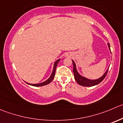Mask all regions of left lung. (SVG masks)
<instances>
[{
    "label": "left lung",
    "instance_id": "1",
    "mask_svg": "<svg viewBox=\"0 0 123 123\" xmlns=\"http://www.w3.org/2000/svg\"><path fill=\"white\" fill-rule=\"evenodd\" d=\"M108 47H109V50H111L110 49V44H108ZM73 64V73H74V79L76 80V82H77L78 84H79L80 85L83 86H92L96 85H98V83H100L102 80L105 79V77L106 76L107 73H108V69L106 70L105 73H104V74L100 77V78L97 79L95 80H91L89 79H87L86 77H83V76H81L80 74H79V73L77 72V69H76V66L75 62H74V61L72 60Z\"/></svg>",
    "mask_w": 123,
    "mask_h": 123
}]
</instances>
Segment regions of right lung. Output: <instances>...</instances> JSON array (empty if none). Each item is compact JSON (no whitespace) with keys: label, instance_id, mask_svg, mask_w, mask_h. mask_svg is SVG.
<instances>
[{"label":"right lung","instance_id":"right-lung-1","mask_svg":"<svg viewBox=\"0 0 123 123\" xmlns=\"http://www.w3.org/2000/svg\"><path fill=\"white\" fill-rule=\"evenodd\" d=\"M59 61H60V59H58V60H57L55 62L54 65H53V71H52V74H51V76H50L49 78L47 80H46V81L42 82V83H37V84H32V83H27V82H26V83H27V84L30 85L34 86H44V85H46L49 84V83H50L51 82H52V80L53 79V78H54L55 74L56 68L57 65H58V62H59Z\"/></svg>","mask_w":123,"mask_h":123}]
</instances>
